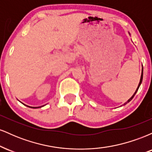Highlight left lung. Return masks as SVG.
<instances>
[{"mask_svg": "<svg viewBox=\"0 0 152 152\" xmlns=\"http://www.w3.org/2000/svg\"><path fill=\"white\" fill-rule=\"evenodd\" d=\"M142 79H143V69H142V76H141V79H140V81H139V86H138V87H137V90H136V91H135V93H134V95H133V96H132V97H131V98H130L129 99V100H128V101H127V102H126V103H125V104H124V105H125V104H127V103H129V102H130V101H131V100H132V99L134 98V96H135V94H136V93H137V91H138V89H139V86H140L141 83H142Z\"/></svg>", "mask_w": 152, "mask_h": 152, "instance_id": "8db88e82", "label": "left lung"}]
</instances>
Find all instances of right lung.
<instances>
[{
    "mask_svg": "<svg viewBox=\"0 0 152 152\" xmlns=\"http://www.w3.org/2000/svg\"><path fill=\"white\" fill-rule=\"evenodd\" d=\"M28 107H31V106H28ZM31 108H33V109H36V108H38V107H31Z\"/></svg>",
    "mask_w": 152,
    "mask_h": 152,
    "instance_id": "obj_1",
    "label": "right lung"
}]
</instances>
